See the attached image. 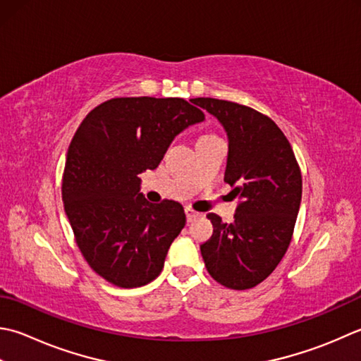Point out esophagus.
Instances as JSON below:
<instances>
[{"instance_id": "1", "label": "esophagus", "mask_w": 361, "mask_h": 361, "mask_svg": "<svg viewBox=\"0 0 361 361\" xmlns=\"http://www.w3.org/2000/svg\"><path fill=\"white\" fill-rule=\"evenodd\" d=\"M186 217H188V222H194L195 219H199L202 214L199 213V211H194L192 208H186Z\"/></svg>"}]
</instances>
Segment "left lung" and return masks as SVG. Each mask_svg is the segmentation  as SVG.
Segmentation results:
<instances>
[{
    "label": "left lung",
    "instance_id": "left-lung-1",
    "mask_svg": "<svg viewBox=\"0 0 361 361\" xmlns=\"http://www.w3.org/2000/svg\"><path fill=\"white\" fill-rule=\"evenodd\" d=\"M222 123L228 137L225 183L239 197L235 222L207 217L213 236L200 252L217 283L250 289L266 280L285 257L302 200V175L291 144L272 118L233 102L195 98Z\"/></svg>",
    "mask_w": 361,
    "mask_h": 361
}]
</instances>
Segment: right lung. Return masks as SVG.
<instances>
[{
  "label": "right lung",
  "mask_w": 361,
  "mask_h": 361,
  "mask_svg": "<svg viewBox=\"0 0 361 361\" xmlns=\"http://www.w3.org/2000/svg\"><path fill=\"white\" fill-rule=\"evenodd\" d=\"M194 100L112 98L89 112L70 142L62 176L66 214L89 266L118 288L157 279L185 227L181 204L147 202L137 175L159 166L176 134L203 122Z\"/></svg>",
  "instance_id": "obj_1"
}]
</instances>
